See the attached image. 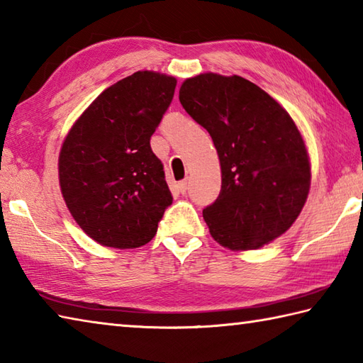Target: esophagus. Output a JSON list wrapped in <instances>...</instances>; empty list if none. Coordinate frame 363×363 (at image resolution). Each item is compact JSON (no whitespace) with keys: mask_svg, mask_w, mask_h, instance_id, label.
Here are the masks:
<instances>
[{"mask_svg":"<svg viewBox=\"0 0 363 363\" xmlns=\"http://www.w3.org/2000/svg\"><path fill=\"white\" fill-rule=\"evenodd\" d=\"M177 189H179V191H181V194L184 195V194H186V191L189 190V181L187 179H184V181H181L179 184H177Z\"/></svg>","mask_w":363,"mask_h":363,"instance_id":"esophagus-1","label":"esophagus"}]
</instances>
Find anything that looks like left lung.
<instances>
[{"label": "left lung", "instance_id": "1", "mask_svg": "<svg viewBox=\"0 0 363 363\" xmlns=\"http://www.w3.org/2000/svg\"><path fill=\"white\" fill-rule=\"evenodd\" d=\"M179 101L218 154L222 190L203 209L211 236L230 250H255L286 233L311 182L307 146L289 113L239 75L187 78Z\"/></svg>", "mask_w": 363, "mask_h": 363}]
</instances>
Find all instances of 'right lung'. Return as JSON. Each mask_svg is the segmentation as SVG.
I'll list each match as a JSON object with an SVG mask.
<instances>
[{"instance_id": "add662e5", "label": "right lung", "mask_w": 363, "mask_h": 363, "mask_svg": "<svg viewBox=\"0 0 363 363\" xmlns=\"http://www.w3.org/2000/svg\"><path fill=\"white\" fill-rule=\"evenodd\" d=\"M174 88L172 75L138 70L99 94L62 141V198L78 226L97 244H147L173 203L149 141Z\"/></svg>"}]
</instances>
